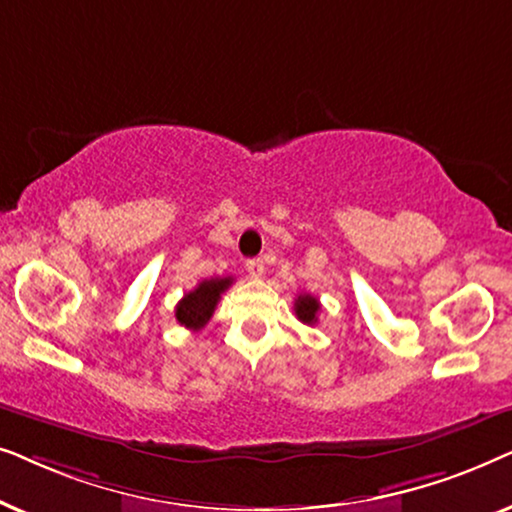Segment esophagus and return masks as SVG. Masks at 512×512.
<instances>
[{
	"mask_svg": "<svg viewBox=\"0 0 512 512\" xmlns=\"http://www.w3.org/2000/svg\"><path fill=\"white\" fill-rule=\"evenodd\" d=\"M247 270H249V275L251 277H263V272H265V263H263V258H251V261H247Z\"/></svg>",
	"mask_w": 512,
	"mask_h": 512,
	"instance_id": "1",
	"label": "esophagus"
}]
</instances>
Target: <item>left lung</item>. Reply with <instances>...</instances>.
Returning <instances> with one entry per match:
<instances>
[{"instance_id":"1","label":"left lung","mask_w":512,"mask_h":512,"mask_svg":"<svg viewBox=\"0 0 512 512\" xmlns=\"http://www.w3.org/2000/svg\"><path fill=\"white\" fill-rule=\"evenodd\" d=\"M293 310H296V317L303 321V324L312 326L317 324V314L321 310L319 300L310 296V293H300V296L296 298V303H293Z\"/></svg>"}]
</instances>
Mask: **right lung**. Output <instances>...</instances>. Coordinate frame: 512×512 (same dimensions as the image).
Masks as SVG:
<instances>
[{
  "label": "right lung",
  "instance_id": "add662e5",
  "mask_svg": "<svg viewBox=\"0 0 512 512\" xmlns=\"http://www.w3.org/2000/svg\"><path fill=\"white\" fill-rule=\"evenodd\" d=\"M233 284V277L202 279L193 291H188L174 307V317L188 331H200L212 319L214 307L221 300V293Z\"/></svg>",
  "mask_w": 512,
  "mask_h": 512
}]
</instances>
